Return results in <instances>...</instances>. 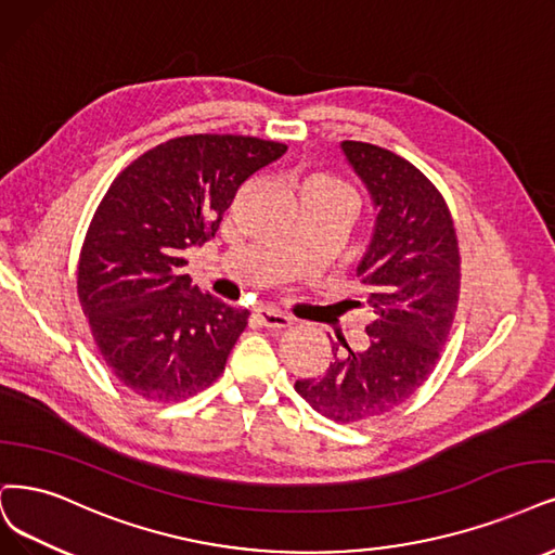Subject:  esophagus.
Wrapping results in <instances>:
<instances>
[{"instance_id": "obj_1", "label": "esophagus", "mask_w": 555, "mask_h": 555, "mask_svg": "<svg viewBox=\"0 0 555 555\" xmlns=\"http://www.w3.org/2000/svg\"><path fill=\"white\" fill-rule=\"evenodd\" d=\"M256 315H258L260 324L267 326V330H279V332H281V330H288V326L293 324V318H291V315H285V313L276 311V309H267V306H262V309H258Z\"/></svg>"}]
</instances>
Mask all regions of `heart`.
Wrapping results in <instances>:
<instances>
[{
	"label": "heart",
	"instance_id": "heart-1",
	"mask_svg": "<svg viewBox=\"0 0 555 555\" xmlns=\"http://www.w3.org/2000/svg\"><path fill=\"white\" fill-rule=\"evenodd\" d=\"M315 182H324V184H334V182H330V180H315Z\"/></svg>",
	"mask_w": 555,
	"mask_h": 555
}]
</instances>
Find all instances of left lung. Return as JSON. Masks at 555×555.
<instances>
[{
    "instance_id": "8db88e82",
    "label": "left lung",
    "mask_w": 555,
    "mask_h": 555,
    "mask_svg": "<svg viewBox=\"0 0 555 555\" xmlns=\"http://www.w3.org/2000/svg\"><path fill=\"white\" fill-rule=\"evenodd\" d=\"M340 151L375 208L357 267L371 343L352 352L343 340L347 357L320 377L297 379L295 391L322 416L350 425L393 412L435 371L457 311L460 249L443 196L414 164L363 141H343Z\"/></svg>"
}]
</instances>
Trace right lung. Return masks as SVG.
Instances as JSON below:
<instances>
[{
	"label": "right lung",
	"mask_w": 555,
	"mask_h": 555,
	"mask_svg": "<svg viewBox=\"0 0 555 555\" xmlns=\"http://www.w3.org/2000/svg\"><path fill=\"white\" fill-rule=\"evenodd\" d=\"M288 146L240 134L159 143L112 182L79 254L77 295L118 382L180 400L223 371L249 311L201 293L182 254L215 237L240 184Z\"/></svg>",
	"instance_id": "right-lung-1"
}]
</instances>
